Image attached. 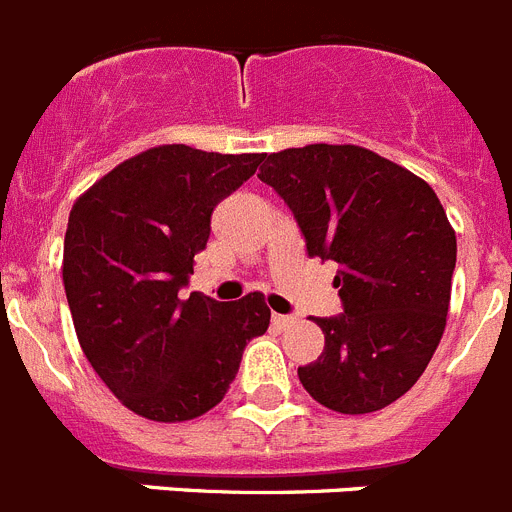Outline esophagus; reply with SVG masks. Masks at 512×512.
<instances>
[{
  "label": "esophagus",
  "instance_id": "esophagus-1",
  "mask_svg": "<svg viewBox=\"0 0 512 512\" xmlns=\"http://www.w3.org/2000/svg\"><path fill=\"white\" fill-rule=\"evenodd\" d=\"M273 324L275 327H288V324H293V317H286V314H273Z\"/></svg>",
  "mask_w": 512,
  "mask_h": 512
}]
</instances>
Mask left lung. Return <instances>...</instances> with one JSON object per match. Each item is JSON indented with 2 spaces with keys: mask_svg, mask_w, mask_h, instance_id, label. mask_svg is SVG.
<instances>
[{
  "mask_svg": "<svg viewBox=\"0 0 512 512\" xmlns=\"http://www.w3.org/2000/svg\"><path fill=\"white\" fill-rule=\"evenodd\" d=\"M265 185L281 195L309 257L337 262L342 314L314 319L317 361L304 389L342 415L389 407L428 368L451 304L456 231L428 182L355 144L268 154Z\"/></svg>",
  "mask_w": 512,
  "mask_h": 512,
  "instance_id": "obj_1",
  "label": "left lung"
}]
</instances>
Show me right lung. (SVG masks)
Segmentation results:
<instances>
[{"instance_id":"add662e5","label":"right lung","mask_w":512,"mask_h":512,"mask_svg":"<svg viewBox=\"0 0 512 512\" xmlns=\"http://www.w3.org/2000/svg\"><path fill=\"white\" fill-rule=\"evenodd\" d=\"M262 159L154 146L71 208L61 275L79 345L121 404L146 420L185 422L213 410L247 342L268 332L270 309L257 291L231 304L177 296L206 250L216 203Z\"/></svg>"}]
</instances>
